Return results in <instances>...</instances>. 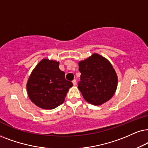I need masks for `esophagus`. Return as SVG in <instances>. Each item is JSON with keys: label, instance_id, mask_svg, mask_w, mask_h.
<instances>
[{"label": "esophagus", "instance_id": "esophagus-1", "mask_svg": "<svg viewBox=\"0 0 148 148\" xmlns=\"http://www.w3.org/2000/svg\"><path fill=\"white\" fill-rule=\"evenodd\" d=\"M72 83L74 84V85H76V80L75 79H74L72 80Z\"/></svg>", "mask_w": 148, "mask_h": 148}]
</instances>
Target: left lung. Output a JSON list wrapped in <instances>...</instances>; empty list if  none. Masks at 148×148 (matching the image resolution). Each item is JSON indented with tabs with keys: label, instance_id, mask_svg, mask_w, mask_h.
Wrapping results in <instances>:
<instances>
[{
	"label": "left lung",
	"instance_id": "1",
	"mask_svg": "<svg viewBox=\"0 0 148 148\" xmlns=\"http://www.w3.org/2000/svg\"><path fill=\"white\" fill-rule=\"evenodd\" d=\"M81 74L78 88L87 102L100 105L109 100L117 87V76L111 63L98 54L78 63Z\"/></svg>",
	"mask_w": 148,
	"mask_h": 148
}]
</instances>
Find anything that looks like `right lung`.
<instances>
[{"label":"right lung","instance_id":"add662e5","mask_svg":"<svg viewBox=\"0 0 148 148\" xmlns=\"http://www.w3.org/2000/svg\"><path fill=\"white\" fill-rule=\"evenodd\" d=\"M59 62L44 59L36 65L27 81L30 100L44 109H53L64 102L72 82L65 78Z\"/></svg>","mask_w":148,"mask_h":148}]
</instances>
